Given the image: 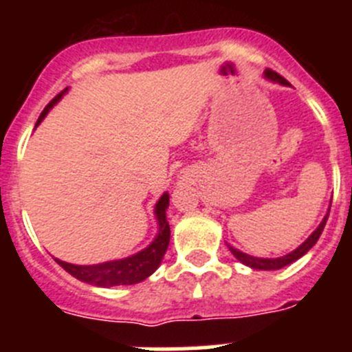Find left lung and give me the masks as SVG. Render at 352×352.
<instances>
[{
    "instance_id": "left-lung-1",
    "label": "left lung",
    "mask_w": 352,
    "mask_h": 352,
    "mask_svg": "<svg viewBox=\"0 0 352 352\" xmlns=\"http://www.w3.org/2000/svg\"><path fill=\"white\" fill-rule=\"evenodd\" d=\"M264 77H266L268 80H273V82H278V84H284V86H289V82L284 79V77L278 76L276 72L270 70V68H268V70H264ZM328 214H329V210H328V213H326L324 219H322V222L319 223V227H317L316 231H314L312 234L309 236V238L305 239L303 243H301L300 247L296 248V250L289 252L287 256L276 257V259H263V257L248 256V254H245V252H239L238 248L231 247V245H227V247H229V250L232 252V256H234L236 259L239 261V263H243L245 266H250V268H254V270H280V268H284V266H287V264L298 261L300 257H303L305 254H307V252H309L310 248H312L314 245L317 243V239H319V236H321L322 229H324V226H326Z\"/></svg>"
}]
</instances>
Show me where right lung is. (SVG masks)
Instances as JSON below:
<instances>
[{"instance_id":"obj_1","label":"right lung","mask_w":352,"mask_h":352,"mask_svg":"<svg viewBox=\"0 0 352 352\" xmlns=\"http://www.w3.org/2000/svg\"><path fill=\"white\" fill-rule=\"evenodd\" d=\"M68 89V88H67ZM61 91L60 95L54 96L49 105L42 111L36 125L43 118L47 116L49 109H52V105L60 102L61 96L67 93ZM169 208V194H164L158 203L155 204V217H157L158 222V234L155 236V239L144 250L133 254V256L125 257V259L118 261H107V263L102 264H91V266H79V264H70L65 263V261L56 259V263L60 264L65 272L70 273L72 276H76L77 280L86 282V284L96 285V287H114V285H132L139 284L144 278H148L151 273H155V270L160 266L162 259H164V254H166L167 247H169L170 239V227L167 222L166 210Z\"/></svg>"}]
</instances>
